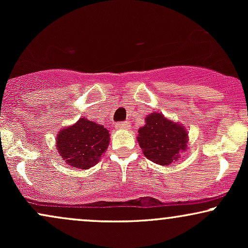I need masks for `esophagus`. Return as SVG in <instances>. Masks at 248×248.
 I'll use <instances>...</instances> for the list:
<instances>
[{
    "instance_id": "obj_1",
    "label": "esophagus",
    "mask_w": 248,
    "mask_h": 248,
    "mask_svg": "<svg viewBox=\"0 0 248 248\" xmlns=\"http://www.w3.org/2000/svg\"><path fill=\"white\" fill-rule=\"evenodd\" d=\"M115 127L118 128V129H128V128H129V124L124 121H120V122H116Z\"/></svg>"
}]
</instances>
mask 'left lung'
Returning a JSON list of instances; mask_svg holds the SVG:
<instances>
[{"mask_svg":"<svg viewBox=\"0 0 248 248\" xmlns=\"http://www.w3.org/2000/svg\"><path fill=\"white\" fill-rule=\"evenodd\" d=\"M146 122V126L139 129L138 141L148 160L168 166L179 158V153L186 148V128L167 120L161 113L149 114Z\"/></svg>","mask_w":248,"mask_h":248,"instance_id":"1","label":"left lung"}]
</instances>
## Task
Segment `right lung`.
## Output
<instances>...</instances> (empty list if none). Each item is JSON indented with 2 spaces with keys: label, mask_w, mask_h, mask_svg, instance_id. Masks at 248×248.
<instances>
[{
  "label": "right lung",
  "mask_w": 248,
  "mask_h": 248,
  "mask_svg": "<svg viewBox=\"0 0 248 248\" xmlns=\"http://www.w3.org/2000/svg\"><path fill=\"white\" fill-rule=\"evenodd\" d=\"M108 142L109 134L106 128L81 118L72 127L59 133L57 148L67 164L78 169H88L98 163Z\"/></svg>",
  "instance_id": "1"
}]
</instances>
